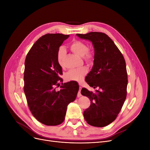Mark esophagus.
<instances>
[{
	"label": "esophagus",
	"instance_id": "esophagus-1",
	"mask_svg": "<svg viewBox=\"0 0 150 150\" xmlns=\"http://www.w3.org/2000/svg\"><path fill=\"white\" fill-rule=\"evenodd\" d=\"M79 85H81V84H79ZM81 89H82V88H81V86H79V92L78 93V98H79V97H81V96H82V95H81Z\"/></svg>",
	"mask_w": 150,
	"mask_h": 150
}]
</instances>
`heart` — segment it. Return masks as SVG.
Wrapping results in <instances>:
<instances>
[{"mask_svg": "<svg viewBox=\"0 0 150 150\" xmlns=\"http://www.w3.org/2000/svg\"><path fill=\"white\" fill-rule=\"evenodd\" d=\"M71 51L76 54L80 57H83L84 61L91 64L94 61V54L89 51L88 45L79 41L74 40L70 46ZM66 55V49L64 47H60L58 49L56 54V59L59 65L61 66L64 64V58ZM87 68L86 67H81L76 69L69 70L65 75V78L68 81H81L84 78V76L87 73Z\"/></svg>", "mask_w": 150, "mask_h": 150, "instance_id": "heart-1", "label": "heart"}]
</instances>
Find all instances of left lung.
Segmentation results:
<instances>
[{"label":"left lung","mask_w":150,"mask_h":150,"mask_svg":"<svg viewBox=\"0 0 150 150\" xmlns=\"http://www.w3.org/2000/svg\"><path fill=\"white\" fill-rule=\"evenodd\" d=\"M76 35L89 40L94 48V65L85 81L98 89L96 93L81 89V94L91 101L90 106L84 111V119L93 126H106L116 120L126 98L128 74L125 58L106 34L91 32Z\"/></svg>","instance_id":"left-lung-1"}]
</instances>
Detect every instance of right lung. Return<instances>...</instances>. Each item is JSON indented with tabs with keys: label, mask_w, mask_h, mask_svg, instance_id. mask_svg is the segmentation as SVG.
Segmentation results:
<instances>
[{
	"label": "right lung",
	"mask_w": 150,
	"mask_h": 150,
	"mask_svg": "<svg viewBox=\"0 0 150 150\" xmlns=\"http://www.w3.org/2000/svg\"><path fill=\"white\" fill-rule=\"evenodd\" d=\"M69 37L62 34L42 36L25 60L24 90L29 108L36 120L47 126H57L64 121L67 105L75 100L79 91L78 84L73 81L62 83L59 91L54 88L59 81L62 82L57 51Z\"/></svg>",
	"instance_id": "1"
}]
</instances>
